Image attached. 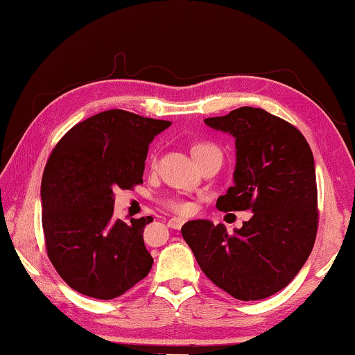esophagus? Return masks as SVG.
I'll list each match as a JSON object with an SVG mask.
<instances>
[{"label": "esophagus", "mask_w": 355, "mask_h": 355, "mask_svg": "<svg viewBox=\"0 0 355 355\" xmlns=\"http://www.w3.org/2000/svg\"><path fill=\"white\" fill-rule=\"evenodd\" d=\"M183 223H184V219L183 218H171L167 221V224H168V227H172V229H180L183 226Z\"/></svg>", "instance_id": "esophagus-1"}]
</instances>
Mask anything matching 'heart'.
<instances>
[{"instance_id": "1", "label": "heart", "mask_w": 355, "mask_h": 355, "mask_svg": "<svg viewBox=\"0 0 355 355\" xmlns=\"http://www.w3.org/2000/svg\"><path fill=\"white\" fill-rule=\"evenodd\" d=\"M211 148H215V147H213V145H208V144H198V145H194L193 155H199V153H202V151H207V150H211ZM166 205L168 208H172V210L178 211V213H189L191 211L189 204H187V202H183V200L171 199V200L166 202Z\"/></svg>"}]
</instances>
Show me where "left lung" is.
<instances>
[{
	"instance_id": "1",
	"label": "left lung",
	"mask_w": 355,
	"mask_h": 355,
	"mask_svg": "<svg viewBox=\"0 0 355 355\" xmlns=\"http://www.w3.org/2000/svg\"><path fill=\"white\" fill-rule=\"evenodd\" d=\"M205 125L235 139L234 187L221 211L251 210L229 234L224 224L188 221L182 235L202 272L234 299L261 300L284 289L313 250L318 232L314 157L303 134L263 109L240 107Z\"/></svg>"
}]
</instances>
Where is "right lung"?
<instances>
[{
    "mask_svg": "<svg viewBox=\"0 0 355 355\" xmlns=\"http://www.w3.org/2000/svg\"><path fill=\"white\" fill-rule=\"evenodd\" d=\"M171 121L114 109L87 118L56 144L44 168L42 229L50 262L67 286L110 300L147 277L144 227L114 218V189L142 183L148 145Z\"/></svg>",
    "mask_w": 355,
    "mask_h": 355,
    "instance_id": "right-lung-1",
    "label": "right lung"
}]
</instances>
